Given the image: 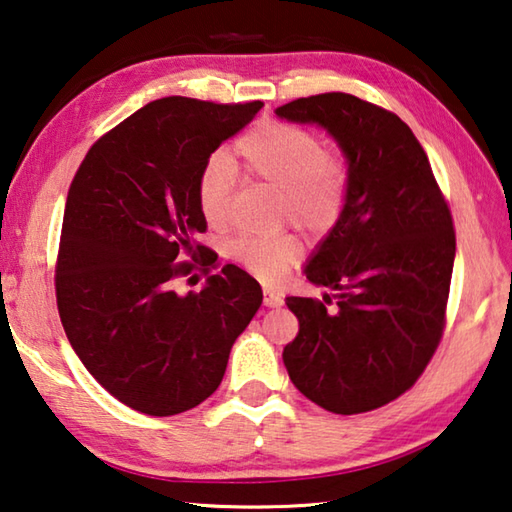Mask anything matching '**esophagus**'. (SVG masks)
Wrapping results in <instances>:
<instances>
[{"label":"esophagus","instance_id":"esophagus-1","mask_svg":"<svg viewBox=\"0 0 512 512\" xmlns=\"http://www.w3.org/2000/svg\"><path fill=\"white\" fill-rule=\"evenodd\" d=\"M264 304L266 306H282L284 304V295L282 293H277V291H273V288H264Z\"/></svg>","mask_w":512,"mask_h":512}]
</instances>
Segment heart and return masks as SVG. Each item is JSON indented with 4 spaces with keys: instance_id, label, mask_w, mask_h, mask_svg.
Masks as SVG:
<instances>
[{
    "instance_id": "heart-1",
    "label": "heart",
    "mask_w": 512,
    "mask_h": 512,
    "mask_svg": "<svg viewBox=\"0 0 512 512\" xmlns=\"http://www.w3.org/2000/svg\"><path fill=\"white\" fill-rule=\"evenodd\" d=\"M244 172L282 188L284 215L313 232L336 226L349 194V165L340 152L324 150L309 129L268 120L235 145ZM239 165L230 154H212L201 167L197 201L210 226H224L239 185ZM235 257L266 282L282 277L300 257L293 235H244L235 241Z\"/></svg>"
}]
</instances>
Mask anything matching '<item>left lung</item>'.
Wrapping results in <instances>:
<instances>
[{
	"label": "left lung",
	"instance_id": "left-lung-1",
	"mask_svg": "<svg viewBox=\"0 0 512 512\" xmlns=\"http://www.w3.org/2000/svg\"><path fill=\"white\" fill-rule=\"evenodd\" d=\"M275 114L324 127L349 163L345 210L304 268L336 293L286 297L300 331L284 365L324 410L371 412L405 394L441 342L457 250L448 201L392 111L333 91Z\"/></svg>",
	"mask_w": 512,
	"mask_h": 512
}]
</instances>
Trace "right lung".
Instances as JSON below:
<instances>
[{
	"label": "right lung",
	"mask_w": 512,
	"mask_h": 512,
	"mask_svg": "<svg viewBox=\"0 0 512 512\" xmlns=\"http://www.w3.org/2000/svg\"><path fill=\"white\" fill-rule=\"evenodd\" d=\"M264 102L154 100L91 145L73 176L55 264L64 333L82 365L136 412L172 416L215 394L262 286L197 244V181ZM186 259L183 260L182 257ZM207 275L197 294L175 280Z\"/></svg>",
	"instance_id": "right-lung-1"
}]
</instances>
